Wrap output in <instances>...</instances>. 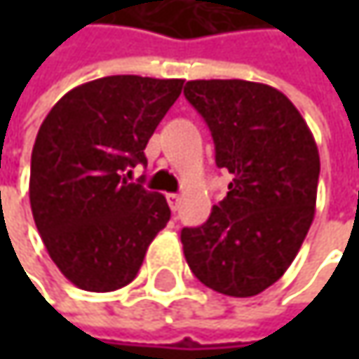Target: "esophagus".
<instances>
[{
	"label": "esophagus",
	"instance_id": "esophagus-1",
	"mask_svg": "<svg viewBox=\"0 0 359 359\" xmlns=\"http://www.w3.org/2000/svg\"><path fill=\"white\" fill-rule=\"evenodd\" d=\"M166 201H168L170 210L177 212V208H179L180 203V195H177V193H168V195H166Z\"/></svg>",
	"mask_w": 359,
	"mask_h": 359
}]
</instances>
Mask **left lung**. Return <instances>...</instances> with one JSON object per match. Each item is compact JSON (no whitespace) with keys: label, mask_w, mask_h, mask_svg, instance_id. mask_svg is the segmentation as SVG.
Wrapping results in <instances>:
<instances>
[{"label":"left lung","mask_w":359,"mask_h":359,"mask_svg":"<svg viewBox=\"0 0 359 359\" xmlns=\"http://www.w3.org/2000/svg\"><path fill=\"white\" fill-rule=\"evenodd\" d=\"M184 97L208 122L226 197L180 241L210 289L253 297L274 285L302 248L316 210L320 156L304 116L278 89L251 81H189Z\"/></svg>","instance_id":"1"}]
</instances>
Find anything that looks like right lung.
<instances>
[{
    "mask_svg": "<svg viewBox=\"0 0 359 359\" xmlns=\"http://www.w3.org/2000/svg\"><path fill=\"white\" fill-rule=\"evenodd\" d=\"M182 79L104 76L68 91L45 116L31 156L36 231L79 289L128 285L170 220L166 197L128 182L149 137L179 100Z\"/></svg>",
    "mask_w": 359,
    "mask_h": 359,
    "instance_id": "add662e5",
    "label": "right lung"
}]
</instances>
